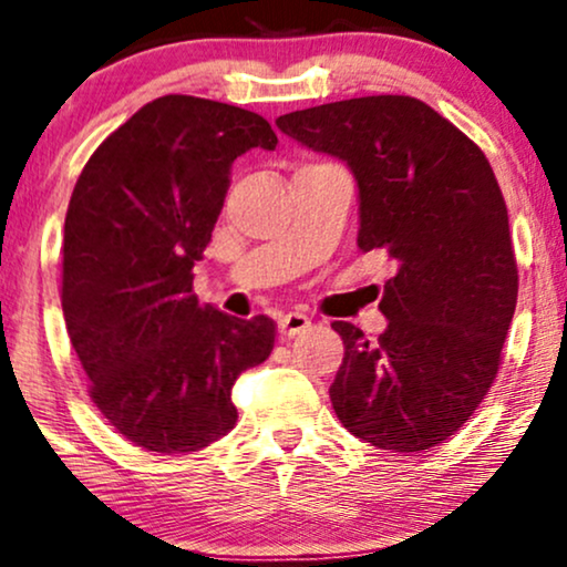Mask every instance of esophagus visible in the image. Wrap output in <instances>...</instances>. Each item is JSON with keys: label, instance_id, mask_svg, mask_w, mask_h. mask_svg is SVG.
I'll return each instance as SVG.
<instances>
[{"label": "esophagus", "instance_id": "obj_1", "mask_svg": "<svg viewBox=\"0 0 567 567\" xmlns=\"http://www.w3.org/2000/svg\"><path fill=\"white\" fill-rule=\"evenodd\" d=\"M311 329V321L303 313H288L285 319H279L277 323V337L279 342H292V339H300L306 331Z\"/></svg>", "mask_w": 567, "mask_h": 567}]
</instances>
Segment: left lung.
I'll use <instances>...</instances> for the list:
<instances>
[{
    "mask_svg": "<svg viewBox=\"0 0 567 567\" xmlns=\"http://www.w3.org/2000/svg\"><path fill=\"white\" fill-rule=\"evenodd\" d=\"M277 130L334 157L358 184L362 254L394 267L379 300L386 329L371 344L334 321L344 360L329 396L354 437L396 454L449 441L495 381L516 311L508 209L485 155L430 105L371 95L277 118Z\"/></svg>",
    "mask_w": 567,
    "mask_h": 567,
    "instance_id": "8db88e82",
    "label": "left lung"
}]
</instances>
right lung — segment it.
Masks as SVG:
<instances>
[{"label": "right lung", "mask_w": 567, "mask_h": 567, "mask_svg": "<svg viewBox=\"0 0 567 567\" xmlns=\"http://www.w3.org/2000/svg\"><path fill=\"white\" fill-rule=\"evenodd\" d=\"M275 147L251 111L165 95L113 132L74 186L66 329L95 406L134 446L188 454L230 433L233 383L275 347L267 316L215 327L192 296L233 165Z\"/></svg>", "instance_id": "1"}]
</instances>
